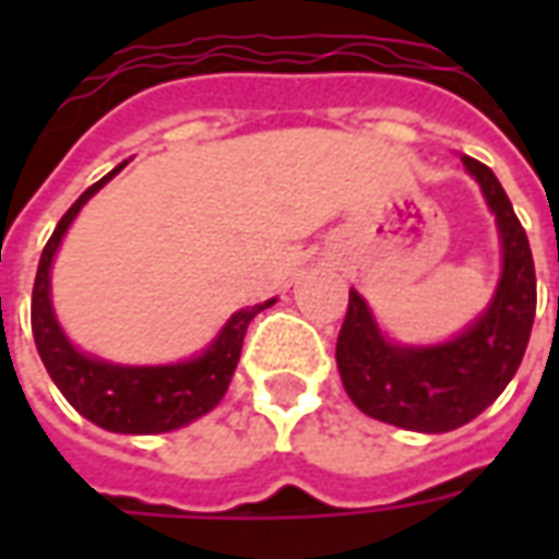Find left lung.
I'll return each mask as SVG.
<instances>
[{
    "label": "left lung",
    "instance_id": "obj_1",
    "mask_svg": "<svg viewBox=\"0 0 559 559\" xmlns=\"http://www.w3.org/2000/svg\"><path fill=\"white\" fill-rule=\"evenodd\" d=\"M503 239V278L491 308L461 335L440 347L386 344L362 296L350 290L335 359L350 401L371 419L407 431L443 433L476 419L509 386L527 350L536 317V269L527 233L515 209L481 160L464 155Z\"/></svg>",
    "mask_w": 559,
    "mask_h": 559
}]
</instances>
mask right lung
Here are the masks:
<instances>
[{
	"label": "right lung",
	"mask_w": 559,
	"mask_h": 559,
	"mask_svg": "<svg viewBox=\"0 0 559 559\" xmlns=\"http://www.w3.org/2000/svg\"><path fill=\"white\" fill-rule=\"evenodd\" d=\"M119 170L122 167H116L114 173H107L104 179L86 188L44 245L35 287H32V335H35V347H38L47 374L53 377L59 392L80 416L116 433H160L194 421L197 416L209 413L224 399L233 371L239 365V356H242L248 323L263 308H269L272 299L233 314L218 341L194 362L122 368V365L98 362V359H90L74 350L71 341L62 335L53 308H50V263H53L56 248L62 242L68 224L74 221L80 206Z\"/></svg>",
	"instance_id": "add662e5"
}]
</instances>
